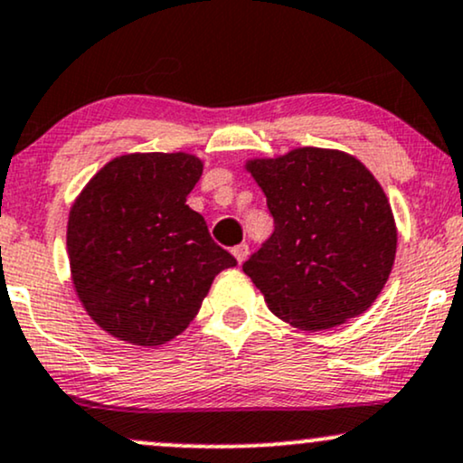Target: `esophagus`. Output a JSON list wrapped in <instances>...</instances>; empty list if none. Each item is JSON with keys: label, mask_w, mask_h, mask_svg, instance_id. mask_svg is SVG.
Returning a JSON list of instances; mask_svg holds the SVG:
<instances>
[{"label": "esophagus", "mask_w": 463, "mask_h": 463, "mask_svg": "<svg viewBox=\"0 0 463 463\" xmlns=\"http://www.w3.org/2000/svg\"><path fill=\"white\" fill-rule=\"evenodd\" d=\"M232 253H233V258H236V261L238 264H242L244 260H247V255H249V244H238V247H233L232 249Z\"/></svg>", "instance_id": "obj_1"}]
</instances>
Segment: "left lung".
Instances as JSON below:
<instances>
[{"label": "left lung", "instance_id": "left-lung-1", "mask_svg": "<svg viewBox=\"0 0 463 463\" xmlns=\"http://www.w3.org/2000/svg\"><path fill=\"white\" fill-rule=\"evenodd\" d=\"M275 232L242 264L268 309L302 330H326L373 305L395 264L397 225L380 182L352 154L296 147L250 158Z\"/></svg>", "mask_w": 463, "mask_h": 463}]
</instances>
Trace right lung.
<instances>
[{
	"instance_id": "obj_1",
	"label": "right lung",
	"mask_w": 463,
	"mask_h": 463,
	"mask_svg": "<svg viewBox=\"0 0 463 463\" xmlns=\"http://www.w3.org/2000/svg\"><path fill=\"white\" fill-rule=\"evenodd\" d=\"M202 171L195 154H122L74 199L66 230L74 292L119 341L167 344L195 319L214 277L236 266L186 205Z\"/></svg>"
}]
</instances>
